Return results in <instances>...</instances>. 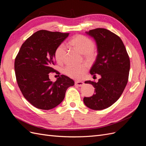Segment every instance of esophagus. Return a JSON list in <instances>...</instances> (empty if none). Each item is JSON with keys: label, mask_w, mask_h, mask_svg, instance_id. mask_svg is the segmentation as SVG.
Returning <instances> with one entry per match:
<instances>
[{"label": "esophagus", "mask_w": 146, "mask_h": 146, "mask_svg": "<svg viewBox=\"0 0 146 146\" xmlns=\"http://www.w3.org/2000/svg\"><path fill=\"white\" fill-rule=\"evenodd\" d=\"M84 83L83 82H79V81H76L75 82V85L77 86H82L83 85Z\"/></svg>", "instance_id": "34e87169"}]
</instances>
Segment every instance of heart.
Wrapping results in <instances>:
<instances>
[{
  "mask_svg": "<svg viewBox=\"0 0 146 146\" xmlns=\"http://www.w3.org/2000/svg\"><path fill=\"white\" fill-rule=\"evenodd\" d=\"M70 46L83 55L87 61H92L96 56L94 44L90 38L83 35H76L69 41ZM67 50L63 43L59 44L55 51V58L58 63H62L64 61ZM88 66L86 64L80 65L69 64L64 69V73L66 76L75 79H80L86 74Z\"/></svg>",
  "mask_w": 146,
  "mask_h": 146,
  "instance_id": "heart-1",
  "label": "heart"
}]
</instances>
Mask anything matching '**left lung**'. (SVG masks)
<instances>
[{
    "label": "left lung",
    "mask_w": 146,
    "mask_h": 146,
    "mask_svg": "<svg viewBox=\"0 0 146 146\" xmlns=\"http://www.w3.org/2000/svg\"><path fill=\"white\" fill-rule=\"evenodd\" d=\"M96 42L98 55L90 74L101 78L98 82L86 81L95 88V93L84 98L86 107L101 110L111 106L120 98L129 79L130 63L121 39L110 30L98 28L86 32Z\"/></svg>",
    "instance_id": "8db88e82"
}]
</instances>
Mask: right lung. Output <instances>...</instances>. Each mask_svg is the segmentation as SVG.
<instances>
[{"label":"right lung","mask_w":146,"mask_h":146,"mask_svg":"<svg viewBox=\"0 0 146 146\" xmlns=\"http://www.w3.org/2000/svg\"><path fill=\"white\" fill-rule=\"evenodd\" d=\"M69 34L39 30L26 39L16 57L17 85L35 107L45 110L56 107L63 100L68 88L74 85L73 80L64 75L55 82L49 79L50 72H57L53 68L56 48Z\"/></svg>","instance_id":"1"}]
</instances>
